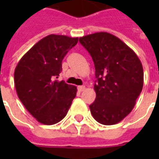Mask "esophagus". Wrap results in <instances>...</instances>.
<instances>
[{"label":"esophagus","mask_w":159,"mask_h":159,"mask_svg":"<svg viewBox=\"0 0 159 159\" xmlns=\"http://www.w3.org/2000/svg\"><path fill=\"white\" fill-rule=\"evenodd\" d=\"M77 89H78L79 92H83L85 90V87L84 86H78V87H77Z\"/></svg>","instance_id":"34e87169"}]
</instances>
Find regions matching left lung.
Listing matches in <instances>:
<instances>
[{
  "label": "left lung",
  "instance_id": "left-lung-1",
  "mask_svg": "<svg viewBox=\"0 0 159 159\" xmlns=\"http://www.w3.org/2000/svg\"><path fill=\"white\" fill-rule=\"evenodd\" d=\"M94 62L96 100L90 105L93 118L105 125L120 122L133 110L142 92L143 70L136 53L110 33L79 39Z\"/></svg>",
  "mask_w": 159,
  "mask_h": 159
}]
</instances>
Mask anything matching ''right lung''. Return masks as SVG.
<instances>
[{
  "mask_svg": "<svg viewBox=\"0 0 159 159\" xmlns=\"http://www.w3.org/2000/svg\"><path fill=\"white\" fill-rule=\"evenodd\" d=\"M78 38L49 34L21 57L14 73L19 99L26 110L43 125H54L64 118L77 95V87L56 78L62 61Z\"/></svg>",
  "mask_w": 159,
  "mask_h": 159,
  "instance_id": "1",
  "label": "right lung"
}]
</instances>
